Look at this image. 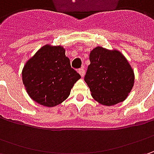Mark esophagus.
<instances>
[{
    "label": "esophagus",
    "instance_id": "1",
    "mask_svg": "<svg viewBox=\"0 0 154 154\" xmlns=\"http://www.w3.org/2000/svg\"><path fill=\"white\" fill-rule=\"evenodd\" d=\"M78 73L80 74V75L81 77H84V75H85V70L83 69V68H80L78 70Z\"/></svg>",
    "mask_w": 154,
    "mask_h": 154
}]
</instances>
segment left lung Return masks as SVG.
<instances>
[{"instance_id": "8db88e82", "label": "left lung", "mask_w": 154, "mask_h": 154, "mask_svg": "<svg viewBox=\"0 0 154 154\" xmlns=\"http://www.w3.org/2000/svg\"><path fill=\"white\" fill-rule=\"evenodd\" d=\"M89 59L85 81L93 99L104 106L123 102L134 84V73L126 57L117 50L97 46Z\"/></svg>"}]
</instances>
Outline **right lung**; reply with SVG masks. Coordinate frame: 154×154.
Listing matches in <instances>:
<instances>
[{
    "instance_id": "1",
    "label": "right lung",
    "mask_w": 154,
    "mask_h": 154,
    "mask_svg": "<svg viewBox=\"0 0 154 154\" xmlns=\"http://www.w3.org/2000/svg\"><path fill=\"white\" fill-rule=\"evenodd\" d=\"M80 79L62 45H44L22 69V80L28 95L46 107H54L66 100Z\"/></svg>"
}]
</instances>
